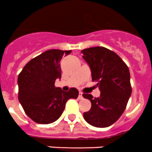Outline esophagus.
<instances>
[{
  "mask_svg": "<svg viewBox=\"0 0 152 152\" xmlns=\"http://www.w3.org/2000/svg\"><path fill=\"white\" fill-rule=\"evenodd\" d=\"M82 98H83V96H82V92H80L79 95H78V99H82Z\"/></svg>",
  "mask_w": 152,
  "mask_h": 152,
  "instance_id": "34e87169",
  "label": "esophagus"
}]
</instances>
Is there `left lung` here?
<instances>
[{
	"mask_svg": "<svg viewBox=\"0 0 152 152\" xmlns=\"http://www.w3.org/2000/svg\"><path fill=\"white\" fill-rule=\"evenodd\" d=\"M90 67L92 80L98 83L99 97L83 94L89 99L91 109L83 114L91 126L105 128L114 124L124 112L132 93L128 66L118 56L104 47H93L82 51Z\"/></svg>",
	"mask_w": 152,
	"mask_h": 152,
	"instance_id": "1",
	"label": "left lung"
}]
</instances>
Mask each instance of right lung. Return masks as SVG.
Returning a JSON list of instances; mask_svg holds the SVG:
<instances>
[{
  "instance_id": "1",
  "label": "right lung",
  "mask_w": 152,
  "mask_h": 152,
  "mask_svg": "<svg viewBox=\"0 0 152 152\" xmlns=\"http://www.w3.org/2000/svg\"><path fill=\"white\" fill-rule=\"evenodd\" d=\"M71 50L50 49L28 62L18 77L19 100L28 117L39 124L56 122L64 112L66 101L77 99L78 90L64 92L56 87L61 78L60 60Z\"/></svg>"
}]
</instances>
